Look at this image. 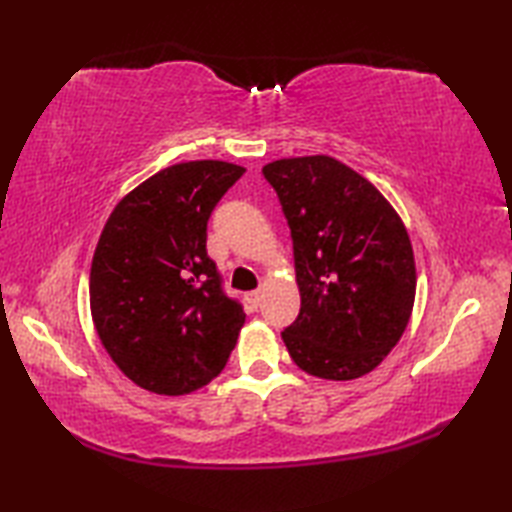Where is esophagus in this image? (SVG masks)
<instances>
[{
  "instance_id": "34e87169",
  "label": "esophagus",
  "mask_w": 512,
  "mask_h": 512,
  "mask_svg": "<svg viewBox=\"0 0 512 512\" xmlns=\"http://www.w3.org/2000/svg\"><path fill=\"white\" fill-rule=\"evenodd\" d=\"M262 297H264V292L262 290H253V292H248L246 295V301L250 303V308H259V303H262Z\"/></svg>"
}]
</instances>
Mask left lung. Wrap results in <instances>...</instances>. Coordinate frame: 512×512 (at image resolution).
Wrapping results in <instances>:
<instances>
[{"label": "left lung", "mask_w": 512, "mask_h": 512, "mask_svg": "<svg viewBox=\"0 0 512 512\" xmlns=\"http://www.w3.org/2000/svg\"><path fill=\"white\" fill-rule=\"evenodd\" d=\"M284 211L301 295L281 332L310 376L372 372L405 332L416 299L411 239L385 195L332 156L281 158L262 169Z\"/></svg>", "instance_id": "obj_1"}]
</instances>
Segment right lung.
I'll list each match as a JSON object with an SVG mask.
<instances>
[{
    "mask_svg": "<svg viewBox=\"0 0 512 512\" xmlns=\"http://www.w3.org/2000/svg\"><path fill=\"white\" fill-rule=\"evenodd\" d=\"M246 169L191 160L158 171L114 206L94 250L90 310L121 372L184 396L222 372L246 314L206 255V222Z\"/></svg>",
    "mask_w": 512,
    "mask_h": 512,
    "instance_id": "obj_1",
    "label": "right lung"
}]
</instances>
